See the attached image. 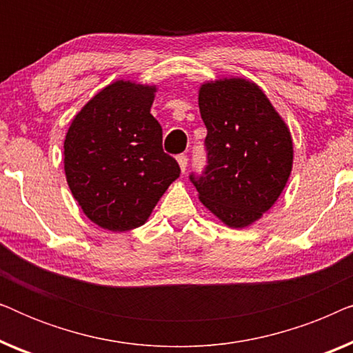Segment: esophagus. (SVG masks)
<instances>
[{"mask_svg":"<svg viewBox=\"0 0 353 353\" xmlns=\"http://www.w3.org/2000/svg\"><path fill=\"white\" fill-rule=\"evenodd\" d=\"M176 161H178V165H180V170L185 173L186 167H188V156H185V154H180V156L176 157Z\"/></svg>","mask_w":353,"mask_h":353,"instance_id":"34e87169","label":"esophagus"}]
</instances>
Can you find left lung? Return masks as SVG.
Listing matches in <instances>:
<instances>
[{
	"mask_svg": "<svg viewBox=\"0 0 353 353\" xmlns=\"http://www.w3.org/2000/svg\"><path fill=\"white\" fill-rule=\"evenodd\" d=\"M199 110L207 167L191 175L199 201L230 228H245L272 209L292 170L289 127L259 85L231 77L205 81Z\"/></svg>",
	"mask_w": 353,
	"mask_h": 353,
	"instance_id": "obj_1",
	"label": "left lung"
}]
</instances>
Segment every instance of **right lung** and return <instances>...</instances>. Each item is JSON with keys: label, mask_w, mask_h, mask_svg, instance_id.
<instances>
[{"label": "right lung", "mask_w": 353, "mask_h": 353, "mask_svg": "<svg viewBox=\"0 0 353 353\" xmlns=\"http://www.w3.org/2000/svg\"><path fill=\"white\" fill-rule=\"evenodd\" d=\"M157 86L117 80L86 103L64 139V170L75 201L101 228L122 233L144 225L180 176L162 149L151 114Z\"/></svg>", "instance_id": "add662e5"}]
</instances>
